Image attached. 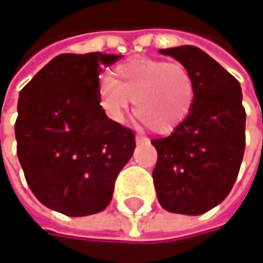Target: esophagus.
Instances as JSON below:
<instances>
[{"mask_svg":"<svg viewBox=\"0 0 263 263\" xmlns=\"http://www.w3.org/2000/svg\"><path fill=\"white\" fill-rule=\"evenodd\" d=\"M135 141H137L138 144H141V143H149V138L144 137V135H137V137H135Z\"/></svg>","mask_w":263,"mask_h":263,"instance_id":"34e87169","label":"esophagus"}]
</instances>
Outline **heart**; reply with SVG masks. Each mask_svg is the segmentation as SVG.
<instances>
[{"instance_id": "1", "label": "heart", "mask_w": 263, "mask_h": 263, "mask_svg": "<svg viewBox=\"0 0 263 263\" xmlns=\"http://www.w3.org/2000/svg\"><path fill=\"white\" fill-rule=\"evenodd\" d=\"M196 101V83L180 63L149 57L122 61L98 87V102L108 119L125 120L128 102L149 129L165 134L190 116Z\"/></svg>"}]
</instances>
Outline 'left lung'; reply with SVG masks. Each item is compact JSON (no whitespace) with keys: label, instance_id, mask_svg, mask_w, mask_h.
I'll list each match as a JSON object with an SVG mask.
<instances>
[{"label":"left lung","instance_id":"8db88e82","mask_svg":"<svg viewBox=\"0 0 263 263\" xmlns=\"http://www.w3.org/2000/svg\"><path fill=\"white\" fill-rule=\"evenodd\" d=\"M183 64L196 83L190 116L164 138L154 183L159 204L175 214L200 215L229 196L246 149V109L238 80L196 46L159 49Z\"/></svg>","mask_w":263,"mask_h":263}]
</instances>
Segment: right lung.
Wrapping results in <instances>:
<instances>
[{
  "label": "right lung",
  "instance_id": "1",
  "mask_svg": "<svg viewBox=\"0 0 263 263\" xmlns=\"http://www.w3.org/2000/svg\"><path fill=\"white\" fill-rule=\"evenodd\" d=\"M120 55L61 54L27 84L17 101V158L37 200L69 217L107 208L135 135L98 102L102 66Z\"/></svg>",
  "mask_w": 263,
  "mask_h": 263
}]
</instances>
